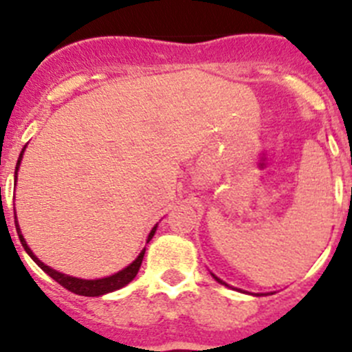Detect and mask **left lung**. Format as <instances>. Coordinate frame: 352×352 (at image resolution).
<instances>
[{
  "instance_id": "left-lung-1",
  "label": "left lung",
  "mask_w": 352,
  "mask_h": 352,
  "mask_svg": "<svg viewBox=\"0 0 352 352\" xmlns=\"http://www.w3.org/2000/svg\"><path fill=\"white\" fill-rule=\"evenodd\" d=\"M210 274H212L213 276V278H215V281H217V283H221V285H224V287H229V285L228 283H226V281H222L221 280V278H217V276L215 274H213V272H210ZM239 292H241V290H239ZM250 295H255V294H250ZM258 295V294H257Z\"/></svg>"
}]
</instances>
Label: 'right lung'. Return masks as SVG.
Segmentation results:
<instances>
[{
  "instance_id": "right-lung-1",
  "label": "right lung",
  "mask_w": 352,
  "mask_h": 352,
  "mask_svg": "<svg viewBox=\"0 0 352 352\" xmlns=\"http://www.w3.org/2000/svg\"><path fill=\"white\" fill-rule=\"evenodd\" d=\"M24 151H25V146H24V149H22L21 156H19L17 166H15V184H17V173H19V168H21V161H22V156H24ZM156 228H157V224L151 229L146 243H149L151 239H153L154 232H156ZM15 229H17L19 239H21L22 246H24V250L28 252L29 257H31L32 261H34L36 264L43 269V271L47 272L50 278H54L58 285H62L64 288H67L69 292H72V294H76V295H85V297H98V295L111 294V292L120 290V288L126 287V285L130 283L133 278H135L137 272H139L140 264H142L144 254H146V248H142V252H140L139 257H137L135 261L131 262V264H128L124 269H121V271L114 272V274L106 276V278H98V280H83V278H74V276H69V274H64V272L55 271V269H52L50 265L43 264V262L39 261L34 254H32V250L28 246V243H25L24 236H22L21 226H19V221H17V213H15Z\"/></svg>"
}]
</instances>
